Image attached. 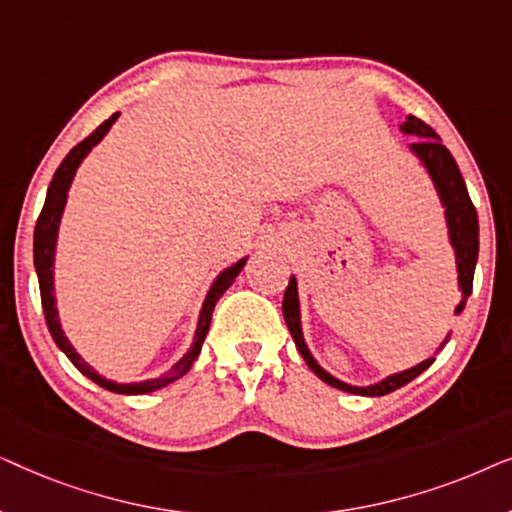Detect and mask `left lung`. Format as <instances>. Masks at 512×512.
Masks as SVG:
<instances>
[{"label": "left lung", "instance_id": "obj_1", "mask_svg": "<svg viewBox=\"0 0 512 512\" xmlns=\"http://www.w3.org/2000/svg\"><path fill=\"white\" fill-rule=\"evenodd\" d=\"M398 130L403 135L415 137L417 142H412L408 146V151L419 160V165L424 167V172L429 174L433 188H436V195L440 200V207H443V216H445V228H447V242L454 251V265H457V284L461 291V300L459 305L454 307V314L464 312L466 300L473 291V272H475V263H478V214H475V207L471 198H468V188L464 184V177H461L459 165L454 163L452 153L445 149L440 137L433 132L429 125L424 121H419L415 116H405V121L398 125ZM282 312H284V321L289 326L291 338L296 342L300 356H303L307 366L319 380H324L331 387L347 391V394H356V396H384L391 394V391L401 389L403 384H408L410 380H415L417 375H422L426 368L436 361V354L443 349L447 342L452 338V331L445 335V340L440 342V347L433 352L431 359H426L417 366L398 370V373H391L382 380H377L373 384H349L342 382L338 377L328 373V370L321 366V363L314 359V354L307 347L305 335H303V317H300V296H298V279L291 275V282L286 286L284 293V303H282Z\"/></svg>", "mask_w": 512, "mask_h": 512}]
</instances>
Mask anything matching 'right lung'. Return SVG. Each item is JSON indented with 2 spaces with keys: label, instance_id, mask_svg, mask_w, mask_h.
Masks as SVG:
<instances>
[{
  "label": "right lung",
  "instance_id": "add662e5",
  "mask_svg": "<svg viewBox=\"0 0 512 512\" xmlns=\"http://www.w3.org/2000/svg\"><path fill=\"white\" fill-rule=\"evenodd\" d=\"M118 116L121 114H114L111 118H107V121H104L100 128L93 132V135L83 139L81 144H76L74 149L67 153V158L62 160L58 170H55L53 181H51V186H48V193H46L44 209H41L37 228H34V268H37V277H39L41 305H44L46 324H48V331H51V335H53L55 345H58L62 352L67 354V359L72 361L74 366L88 377V380L100 384L102 389L114 391V394H123V396H139V394H151V391L163 389V387H167V384L177 382L179 377H184L188 373V368L193 366L195 359H198L202 342H205V338H207L216 303H219V298L228 291V286L235 282L237 275H240L249 256H242L240 261L230 263L228 268H223L219 275L214 277V282H212V286H209L205 300H202L191 347H188V352L181 356V359L174 363L167 373L158 375V377H149V380H142V382H116V380H109V377L100 375L88 361L81 359V354L76 352L60 324L58 298H55V249H58V233H60L62 214H65L67 195H69V188H72V181L76 177V170H79L88 153L102 142L104 135L111 130V125L118 121Z\"/></svg>",
  "mask_w": 512,
  "mask_h": 512
}]
</instances>
